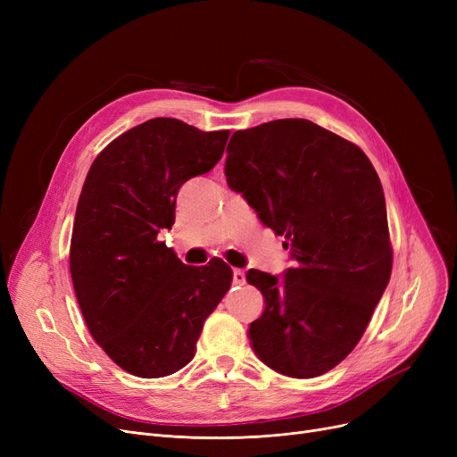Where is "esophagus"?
I'll return each instance as SVG.
<instances>
[{
    "mask_svg": "<svg viewBox=\"0 0 457 457\" xmlns=\"http://www.w3.org/2000/svg\"><path fill=\"white\" fill-rule=\"evenodd\" d=\"M245 281H246L245 270L235 269V270H233V283H235V285H245Z\"/></svg>",
    "mask_w": 457,
    "mask_h": 457,
    "instance_id": "1",
    "label": "esophagus"
}]
</instances>
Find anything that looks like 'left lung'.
<instances>
[{"label":"left lung","mask_w":457,"mask_h":457,"mask_svg":"<svg viewBox=\"0 0 457 457\" xmlns=\"http://www.w3.org/2000/svg\"><path fill=\"white\" fill-rule=\"evenodd\" d=\"M224 172L295 261L281 276L246 272L265 298L248 329L255 355L291 378L331 370L361 339L393 269L372 162L343 137L283 118L235 131Z\"/></svg>","instance_id":"1"}]
</instances>
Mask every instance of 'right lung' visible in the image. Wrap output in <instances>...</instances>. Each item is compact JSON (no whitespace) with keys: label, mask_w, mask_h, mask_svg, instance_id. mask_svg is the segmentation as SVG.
Returning <instances> with one entry per match:
<instances>
[{"label":"right lung","mask_w":457,"mask_h":457,"mask_svg":"<svg viewBox=\"0 0 457 457\" xmlns=\"http://www.w3.org/2000/svg\"><path fill=\"white\" fill-rule=\"evenodd\" d=\"M228 137L152 118L114 138L85 179L70 274L94 341L133 376L162 378L190 363L231 285L222 259L187 267L157 241L172 229L181 185L220 161Z\"/></svg>","instance_id":"right-lung-1"}]
</instances>
